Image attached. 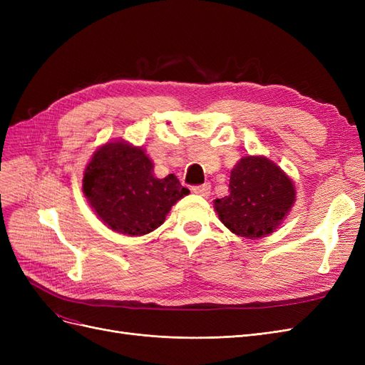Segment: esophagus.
I'll return each mask as SVG.
<instances>
[{"mask_svg":"<svg viewBox=\"0 0 365 365\" xmlns=\"http://www.w3.org/2000/svg\"><path fill=\"white\" fill-rule=\"evenodd\" d=\"M210 190H212V185H210L208 182L201 184V185H193V187H192V192H193V193L205 196V197L210 195Z\"/></svg>","mask_w":365,"mask_h":365,"instance_id":"esophagus-1","label":"esophagus"}]
</instances>
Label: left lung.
Segmentation results:
<instances>
[{
    "label": "left lung",
    "instance_id": "left-lung-1",
    "mask_svg": "<svg viewBox=\"0 0 365 365\" xmlns=\"http://www.w3.org/2000/svg\"><path fill=\"white\" fill-rule=\"evenodd\" d=\"M230 195L215 201L222 224L235 235L257 239L271 235L288 216L295 187L277 164L264 157H244L231 170Z\"/></svg>",
    "mask_w": 365,
    "mask_h": 365
}]
</instances>
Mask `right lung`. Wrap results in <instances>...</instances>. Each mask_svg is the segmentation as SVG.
<instances>
[{"label":"right lung","mask_w":365,"mask_h":365,"mask_svg":"<svg viewBox=\"0 0 365 365\" xmlns=\"http://www.w3.org/2000/svg\"><path fill=\"white\" fill-rule=\"evenodd\" d=\"M83 193L109 228L143 236L164 222L189 189L173 173L157 178L145 150L118 140L94 152L83 173Z\"/></svg>","instance_id":"right-lung-1"}]
</instances>
